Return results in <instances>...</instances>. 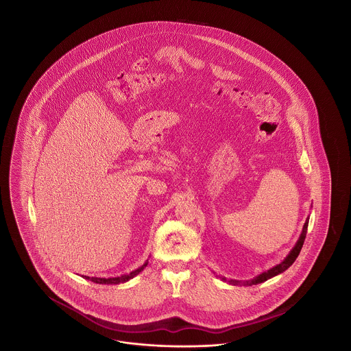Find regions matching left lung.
I'll use <instances>...</instances> for the list:
<instances>
[{"instance_id":"obj_1","label":"left lung","mask_w":351,"mask_h":351,"mask_svg":"<svg viewBox=\"0 0 351 351\" xmlns=\"http://www.w3.org/2000/svg\"><path fill=\"white\" fill-rule=\"evenodd\" d=\"M308 222H309V219H306V221H305V223H304V228H302V233H301L300 238H299L298 243L295 245V247H293L292 251L288 254V256L284 259L283 262H282L280 265H278V266H275V267H272L271 269H268V271H266V272H263V274L258 275L256 278H254L252 280H249V282H245V283H242V282H238V280H229V283L234 284V285H238V284L252 285V284L263 283V282H266V280L269 279V278H272V276H276L278 274L283 272V271H285V269L289 267V266H292V263H293V262L296 261V258L299 256L301 247H302V245H304V241H305V237H306V230H308ZM222 280H226V279H225V278H222Z\"/></svg>"}]
</instances>
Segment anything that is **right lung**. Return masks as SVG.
Instances as JSON below:
<instances>
[{"mask_svg": "<svg viewBox=\"0 0 351 351\" xmlns=\"http://www.w3.org/2000/svg\"><path fill=\"white\" fill-rule=\"evenodd\" d=\"M146 266H147V262H146L142 267H139L138 269L133 271V272H130L129 275H122V276H118V278H108V279H105V278H89V276H85V279H88V280H90V282L97 284L125 283V282H128V280H130L132 278H134L135 275H138L141 271H143Z\"/></svg>", "mask_w": 351, "mask_h": 351, "instance_id": "right-lung-1", "label": "right lung"}]
</instances>
